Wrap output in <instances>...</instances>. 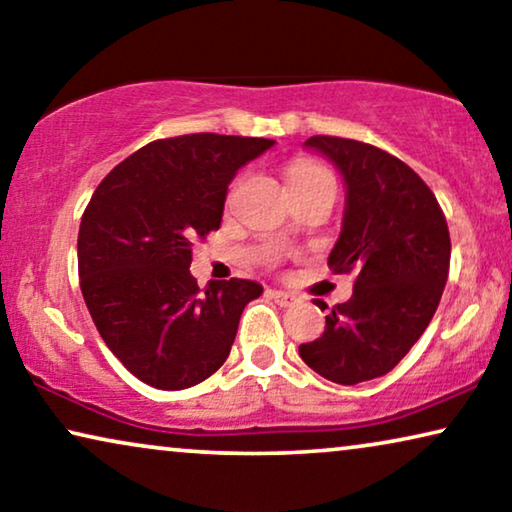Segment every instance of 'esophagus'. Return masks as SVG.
I'll use <instances>...</instances> for the list:
<instances>
[{
    "instance_id": "1",
    "label": "esophagus",
    "mask_w": 512,
    "mask_h": 512,
    "mask_svg": "<svg viewBox=\"0 0 512 512\" xmlns=\"http://www.w3.org/2000/svg\"><path fill=\"white\" fill-rule=\"evenodd\" d=\"M270 296L275 298V303L279 307H291V305L298 303V298L293 296V293H286V291H270Z\"/></svg>"
}]
</instances>
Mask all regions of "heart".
I'll list each match as a JSON object with an SVG mask.
<instances>
[{
    "mask_svg": "<svg viewBox=\"0 0 512 512\" xmlns=\"http://www.w3.org/2000/svg\"><path fill=\"white\" fill-rule=\"evenodd\" d=\"M333 181L331 172L326 167H321L312 160H293L289 167V186H303V184H314V181Z\"/></svg>",
    "mask_w": 512,
    "mask_h": 512,
    "instance_id": "obj_1",
    "label": "heart"
}]
</instances>
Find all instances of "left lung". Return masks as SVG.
Segmentation results:
<instances>
[{
	"label": "left lung",
	"mask_w": 512,
	"mask_h": 512,
	"mask_svg": "<svg viewBox=\"0 0 512 512\" xmlns=\"http://www.w3.org/2000/svg\"><path fill=\"white\" fill-rule=\"evenodd\" d=\"M305 146L345 177V221L328 265L354 272V293L298 352L326 380L359 384L396 368L429 326L450 272V230L431 188L391 153L328 135Z\"/></svg>",
	"instance_id": "8db88e82"
}]
</instances>
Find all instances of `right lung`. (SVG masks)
I'll return each mask as SVG.
<instances>
[{"mask_svg":"<svg viewBox=\"0 0 512 512\" xmlns=\"http://www.w3.org/2000/svg\"><path fill=\"white\" fill-rule=\"evenodd\" d=\"M275 144L195 135L149 142L95 188L79 228V279L116 359L156 389H188L228 359L237 324L263 286L191 275L193 244L219 230L228 184Z\"/></svg>","mask_w":512,"mask_h":512,"instance_id":"1","label":"right lung"}]
</instances>
